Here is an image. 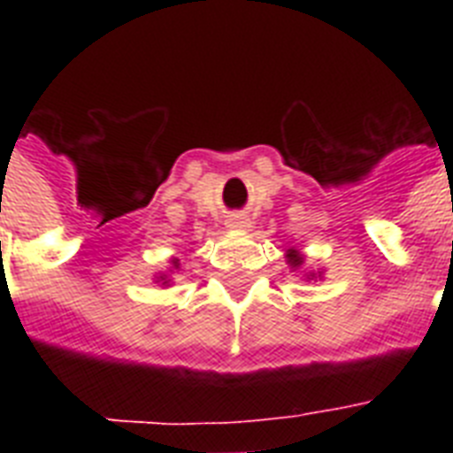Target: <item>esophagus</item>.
I'll use <instances>...</instances> for the list:
<instances>
[{
  "label": "esophagus",
  "instance_id": "esophagus-1",
  "mask_svg": "<svg viewBox=\"0 0 453 453\" xmlns=\"http://www.w3.org/2000/svg\"><path fill=\"white\" fill-rule=\"evenodd\" d=\"M230 230H244L249 227V219L247 216H242V213H233V216H227V223H226Z\"/></svg>",
  "mask_w": 453,
  "mask_h": 453
}]
</instances>
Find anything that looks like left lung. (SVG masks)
<instances>
[{
	"label": "left lung",
	"instance_id": "obj_1",
	"mask_svg": "<svg viewBox=\"0 0 453 453\" xmlns=\"http://www.w3.org/2000/svg\"><path fill=\"white\" fill-rule=\"evenodd\" d=\"M287 258H289L291 268H298V265H303V256L298 254L296 249H289V251H287ZM310 277H315V275H310Z\"/></svg>",
	"mask_w": 453,
	"mask_h": 453
}]
</instances>
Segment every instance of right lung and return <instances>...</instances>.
<instances>
[{
    "label": "right lung",
    "mask_w": 453,
    "mask_h": 453,
    "mask_svg": "<svg viewBox=\"0 0 453 453\" xmlns=\"http://www.w3.org/2000/svg\"><path fill=\"white\" fill-rule=\"evenodd\" d=\"M173 265H178V261H173ZM157 282H162V284H169V282H166V277H157Z\"/></svg>",
    "instance_id": "1"
}]
</instances>
